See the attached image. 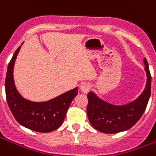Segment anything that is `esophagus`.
Instances as JSON below:
<instances>
[{"label": "esophagus", "mask_w": 156, "mask_h": 156, "mask_svg": "<svg viewBox=\"0 0 156 156\" xmlns=\"http://www.w3.org/2000/svg\"><path fill=\"white\" fill-rule=\"evenodd\" d=\"M90 88H91L90 84H89V83H82L81 86H80L81 91L83 92V93H84V94L88 93V91L90 90Z\"/></svg>", "instance_id": "obj_1"}]
</instances>
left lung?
Segmentation results:
<instances>
[{
  "label": "left lung",
  "instance_id": "obj_1",
  "mask_svg": "<svg viewBox=\"0 0 156 156\" xmlns=\"http://www.w3.org/2000/svg\"><path fill=\"white\" fill-rule=\"evenodd\" d=\"M146 84L136 99L122 105H112L98 97L94 92L88 94L87 115L95 129L105 134H115L133 127L140 119L151 97V76L147 60L144 59Z\"/></svg>",
  "mask_w": 156,
  "mask_h": 156
}]
</instances>
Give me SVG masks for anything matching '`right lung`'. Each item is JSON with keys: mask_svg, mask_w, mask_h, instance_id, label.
Masks as SVG:
<instances>
[{"mask_svg": "<svg viewBox=\"0 0 156 156\" xmlns=\"http://www.w3.org/2000/svg\"><path fill=\"white\" fill-rule=\"evenodd\" d=\"M20 49L21 47L13 54L6 72L5 88L9 108L22 126L41 133L51 132L62 124L73 99L78 94V88L76 87L44 102H33L23 98L16 88L13 77L14 65Z\"/></svg>", "mask_w": 156, "mask_h": 156, "instance_id": "right-lung-1", "label": "right lung"}]
</instances>
